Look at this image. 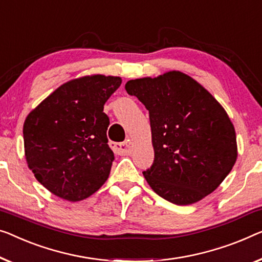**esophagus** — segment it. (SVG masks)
Here are the masks:
<instances>
[{
	"instance_id": "1",
	"label": "esophagus",
	"mask_w": 262,
	"mask_h": 262,
	"mask_svg": "<svg viewBox=\"0 0 262 262\" xmlns=\"http://www.w3.org/2000/svg\"><path fill=\"white\" fill-rule=\"evenodd\" d=\"M111 147L113 148V150H114L116 154L126 155V154L132 153L133 143L130 140H126V141L121 143H111Z\"/></svg>"
}]
</instances>
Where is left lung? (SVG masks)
<instances>
[{"label":"left lung","instance_id":"8db88e82","mask_svg":"<svg viewBox=\"0 0 262 262\" xmlns=\"http://www.w3.org/2000/svg\"><path fill=\"white\" fill-rule=\"evenodd\" d=\"M124 88L149 112L154 162L143 177L150 188L179 206L214 192L237 158L235 129L215 97L179 70Z\"/></svg>","mask_w":262,"mask_h":262}]
</instances>
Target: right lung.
I'll list each match as a JSON object with an SVG mask.
<instances>
[{
    "instance_id": "right-lung-1",
    "label": "right lung",
    "mask_w": 262,
    "mask_h": 262,
    "mask_svg": "<svg viewBox=\"0 0 262 262\" xmlns=\"http://www.w3.org/2000/svg\"><path fill=\"white\" fill-rule=\"evenodd\" d=\"M121 82L119 76L101 74L70 80L26 118L27 163L50 193L76 202L107 181L114 153L108 146L103 106Z\"/></svg>"
}]
</instances>
